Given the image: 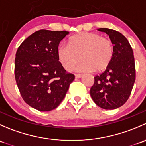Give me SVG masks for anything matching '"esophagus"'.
<instances>
[{"instance_id": "obj_1", "label": "esophagus", "mask_w": 146, "mask_h": 146, "mask_svg": "<svg viewBox=\"0 0 146 146\" xmlns=\"http://www.w3.org/2000/svg\"><path fill=\"white\" fill-rule=\"evenodd\" d=\"M75 76H76V78H80L82 76V74H76L75 75Z\"/></svg>"}]
</instances>
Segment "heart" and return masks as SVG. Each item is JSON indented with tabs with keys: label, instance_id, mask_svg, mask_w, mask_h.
Wrapping results in <instances>:
<instances>
[{
	"label": "heart",
	"instance_id": "1",
	"mask_svg": "<svg viewBox=\"0 0 146 146\" xmlns=\"http://www.w3.org/2000/svg\"><path fill=\"white\" fill-rule=\"evenodd\" d=\"M114 56V46L108 38L93 32H82L70 38L68 44H60L57 56L60 64L70 71L80 59V72L102 71L108 67Z\"/></svg>",
	"mask_w": 146,
	"mask_h": 146
}]
</instances>
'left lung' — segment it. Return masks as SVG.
<instances>
[{
    "label": "left lung",
    "mask_w": 146,
    "mask_h": 146,
    "mask_svg": "<svg viewBox=\"0 0 146 146\" xmlns=\"http://www.w3.org/2000/svg\"><path fill=\"white\" fill-rule=\"evenodd\" d=\"M98 30L109 35L114 46V56L106 70L94 78L90 95L101 108L114 110L127 101L136 80L133 49L119 32L108 28H99Z\"/></svg>",
    "instance_id": "1"
}]
</instances>
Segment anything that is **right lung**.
Returning <instances> with one entry per match:
<instances>
[{
  "label": "right lung",
  "mask_w": 146,
  "mask_h": 146,
  "mask_svg": "<svg viewBox=\"0 0 146 146\" xmlns=\"http://www.w3.org/2000/svg\"><path fill=\"white\" fill-rule=\"evenodd\" d=\"M68 33L40 29L25 39L16 52L15 78L20 95L27 104L40 111L56 108L75 79L57 56L60 42Z\"/></svg>",
  "instance_id": "1"
}]
</instances>
